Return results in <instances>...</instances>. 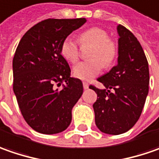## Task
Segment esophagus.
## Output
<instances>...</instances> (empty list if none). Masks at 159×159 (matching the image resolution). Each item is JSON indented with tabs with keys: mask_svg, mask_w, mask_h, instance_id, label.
<instances>
[{
	"mask_svg": "<svg viewBox=\"0 0 159 159\" xmlns=\"http://www.w3.org/2000/svg\"><path fill=\"white\" fill-rule=\"evenodd\" d=\"M83 85H84V90H87V89L89 88V84H88L86 82H84V83H83Z\"/></svg>",
	"mask_w": 159,
	"mask_h": 159,
	"instance_id": "obj_1",
	"label": "esophagus"
}]
</instances>
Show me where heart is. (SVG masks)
Returning a JSON list of instances; mask_svg holds the SVG:
<instances>
[{
    "label": "heart",
    "instance_id": "1",
    "mask_svg": "<svg viewBox=\"0 0 159 159\" xmlns=\"http://www.w3.org/2000/svg\"><path fill=\"white\" fill-rule=\"evenodd\" d=\"M81 46H91L88 57L90 60L76 64L73 69L74 75L81 80L89 81L100 74L104 65L111 66L116 59L118 47L112 39L108 38L106 30L99 27H92L79 36ZM61 53L67 61L76 62L79 59V47L72 38H66L61 47Z\"/></svg>",
    "mask_w": 159,
    "mask_h": 159
}]
</instances>
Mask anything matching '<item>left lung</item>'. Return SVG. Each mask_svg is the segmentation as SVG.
Masks as SVG:
<instances>
[{"label": "left lung", "mask_w": 159, "mask_h": 159, "mask_svg": "<svg viewBox=\"0 0 159 159\" xmlns=\"http://www.w3.org/2000/svg\"><path fill=\"white\" fill-rule=\"evenodd\" d=\"M118 63L98 78L104 89L90 85L98 95L93 104L98 129L123 134L138 120L149 92V64L140 42L123 25L117 26Z\"/></svg>", "instance_id": "left-lung-1"}]
</instances>
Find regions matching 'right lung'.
<instances>
[{
  "mask_svg": "<svg viewBox=\"0 0 159 159\" xmlns=\"http://www.w3.org/2000/svg\"><path fill=\"white\" fill-rule=\"evenodd\" d=\"M86 21H41L23 36L16 50L14 93L25 121L39 133L58 134L71 122L72 108L82 96L84 87L81 80L70 77L71 70L61 53V47ZM61 84L62 89L56 88Z\"/></svg>",
  "mask_w": 159,
  "mask_h": 159,
  "instance_id": "1",
  "label": "right lung"
}]
</instances>
